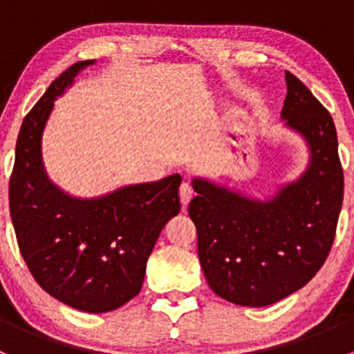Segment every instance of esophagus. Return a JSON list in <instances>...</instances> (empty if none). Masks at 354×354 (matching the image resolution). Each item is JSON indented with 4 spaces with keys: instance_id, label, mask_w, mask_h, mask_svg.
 Here are the masks:
<instances>
[{
    "instance_id": "obj_1",
    "label": "esophagus",
    "mask_w": 354,
    "mask_h": 354,
    "mask_svg": "<svg viewBox=\"0 0 354 354\" xmlns=\"http://www.w3.org/2000/svg\"><path fill=\"white\" fill-rule=\"evenodd\" d=\"M192 197H194V190H192V187L188 183H183L180 187V200L183 205H188V202H190Z\"/></svg>"
}]
</instances>
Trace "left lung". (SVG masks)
I'll list each match as a JSON object with an SVG mask.
<instances>
[{
	"instance_id": "obj_1",
	"label": "left lung",
	"mask_w": 354,
	"mask_h": 354,
	"mask_svg": "<svg viewBox=\"0 0 354 354\" xmlns=\"http://www.w3.org/2000/svg\"><path fill=\"white\" fill-rule=\"evenodd\" d=\"M281 120L308 152L305 169L272 194L253 197L194 176L188 214L197 227L198 259L210 289L241 306H269L319 272L334 241L344 176L329 111L286 71Z\"/></svg>"
}]
</instances>
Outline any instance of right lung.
<instances>
[{"label":"right lung","instance_id":"add662e5","mask_svg":"<svg viewBox=\"0 0 354 354\" xmlns=\"http://www.w3.org/2000/svg\"><path fill=\"white\" fill-rule=\"evenodd\" d=\"M95 59L63 71L25 116L10 180V214L20 252L39 286L88 313L120 308L138 295L160 231L181 209L180 174L75 197L49 178L42 137L55 101Z\"/></svg>","mask_w":354,"mask_h":354}]
</instances>
